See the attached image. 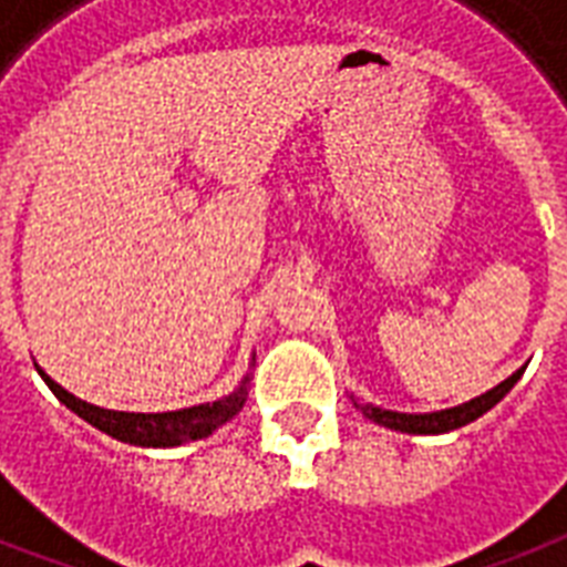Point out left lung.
Segmentation results:
<instances>
[{
	"mask_svg": "<svg viewBox=\"0 0 567 567\" xmlns=\"http://www.w3.org/2000/svg\"><path fill=\"white\" fill-rule=\"evenodd\" d=\"M524 370L526 367H520V370L512 372L506 381H499L497 388L488 390V393H482V396L471 399V402H464V405L446 408V411H432V414H399V411H388V408L370 405V402H358L354 396L352 402L358 411H363V416H370L372 423L388 425V429H396V432L443 434V432H452V429H462V425L473 423V420H480L482 414H488L491 408L497 405L499 399L515 388L517 379L524 375Z\"/></svg>",
	"mask_w": 567,
	"mask_h": 567,
	"instance_id": "left-lung-1",
	"label": "left lung"
}]
</instances>
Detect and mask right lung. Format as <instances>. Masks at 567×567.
I'll return each instance as SVG.
<instances>
[{"mask_svg":"<svg viewBox=\"0 0 567 567\" xmlns=\"http://www.w3.org/2000/svg\"><path fill=\"white\" fill-rule=\"evenodd\" d=\"M41 379L47 381V388L59 396V402L79 414L85 423H91L94 429L105 432L109 437H117L124 443H135V446H156V450H165V446H179V443L200 441L206 434H213L215 429H221L227 420H234L239 411H243L245 399H248V375L243 379V384L230 393V396H221L218 402H204V405L179 408V411H162V414H130V411H109V408L91 405V402H82L73 393L55 384V381L47 375L43 370Z\"/></svg>","mask_w":567,"mask_h":567,"instance_id":"add662e5","label":"right lung"}]
</instances>
